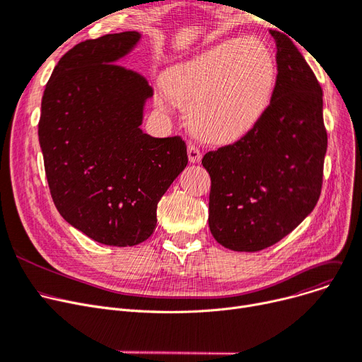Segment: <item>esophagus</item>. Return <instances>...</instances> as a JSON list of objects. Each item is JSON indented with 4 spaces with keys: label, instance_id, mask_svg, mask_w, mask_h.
I'll return each mask as SVG.
<instances>
[{
    "label": "esophagus",
    "instance_id": "34e87169",
    "mask_svg": "<svg viewBox=\"0 0 362 362\" xmlns=\"http://www.w3.org/2000/svg\"><path fill=\"white\" fill-rule=\"evenodd\" d=\"M187 156H189V161L192 164H197V163L201 161V156L202 155H201V151H199L198 146L189 145V146H187Z\"/></svg>",
    "mask_w": 362,
    "mask_h": 362
}]
</instances>
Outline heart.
<instances>
[{
    "instance_id": "1",
    "label": "heart",
    "mask_w": 362,
    "mask_h": 362,
    "mask_svg": "<svg viewBox=\"0 0 362 362\" xmlns=\"http://www.w3.org/2000/svg\"><path fill=\"white\" fill-rule=\"evenodd\" d=\"M276 80V62L259 38H229L167 71L156 105L167 96L186 107L191 127L213 142L245 136L268 109Z\"/></svg>"
}]
</instances>
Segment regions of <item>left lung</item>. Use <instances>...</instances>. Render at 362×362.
I'll use <instances>...</instances> for the list:
<instances>
[{"mask_svg": "<svg viewBox=\"0 0 362 362\" xmlns=\"http://www.w3.org/2000/svg\"><path fill=\"white\" fill-rule=\"evenodd\" d=\"M269 33L278 75L268 109L253 130L202 158L211 179V235L233 251L284 238L315 209L322 187V88L291 38Z\"/></svg>", "mask_w": 362, "mask_h": 362, "instance_id": "1", "label": "left lung"}]
</instances>
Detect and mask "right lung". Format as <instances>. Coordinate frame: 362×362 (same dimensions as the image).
<instances>
[{"instance_id": "1", "label": "right lung", "mask_w": 362, "mask_h": 362, "mask_svg": "<svg viewBox=\"0 0 362 362\" xmlns=\"http://www.w3.org/2000/svg\"><path fill=\"white\" fill-rule=\"evenodd\" d=\"M136 30L76 44L45 86L38 122L47 182L69 225L105 245L132 247L156 226V206L187 164L182 137L142 132L152 96L145 78L124 68Z\"/></svg>"}]
</instances>
